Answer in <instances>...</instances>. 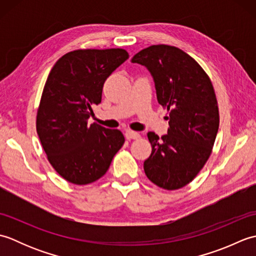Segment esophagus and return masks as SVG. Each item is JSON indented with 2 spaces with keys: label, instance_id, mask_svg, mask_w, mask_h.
Returning a JSON list of instances; mask_svg holds the SVG:
<instances>
[{
  "label": "esophagus",
  "instance_id": "esophagus-1",
  "mask_svg": "<svg viewBox=\"0 0 256 256\" xmlns=\"http://www.w3.org/2000/svg\"><path fill=\"white\" fill-rule=\"evenodd\" d=\"M125 138L126 140H138L140 138V134L138 132H133V131H126L125 132Z\"/></svg>",
  "mask_w": 256,
  "mask_h": 256
}]
</instances>
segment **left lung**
<instances>
[{
  "label": "left lung",
  "instance_id": "left-lung-1",
  "mask_svg": "<svg viewBox=\"0 0 256 256\" xmlns=\"http://www.w3.org/2000/svg\"><path fill=\"white\" fill-rule=\"evenodd\" d=\"M131 62L148 68L157 101L168 111L167 134L148 133L152 154L144 172L158 187L179 189L198 175L214 148L219 130L214 86L200 64L177 47L150 46Z\"/></svg>",
  "mask_w": 256,
  "mask_h": 256
}]
</instances>
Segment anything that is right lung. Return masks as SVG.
<instances>
[{
    "label": "right lung",
    "instance_id": "obj_1",
    "mask_svg": "<svg viewBox=\"0 0 256 256\" xmlns=\"http://www.w3.org/2000/svg\"><path fill=\"white\" fill-rule=\"evenodd\" d=\"M121 48L70 52L54 64L42 90L36 130L52 166L67 182L101 178L124 144L118 130L88 124L104 81L126 60Z\"/></svg>",
    "mask_w": 256,
    "mask_h": 256
}]
</instances>
